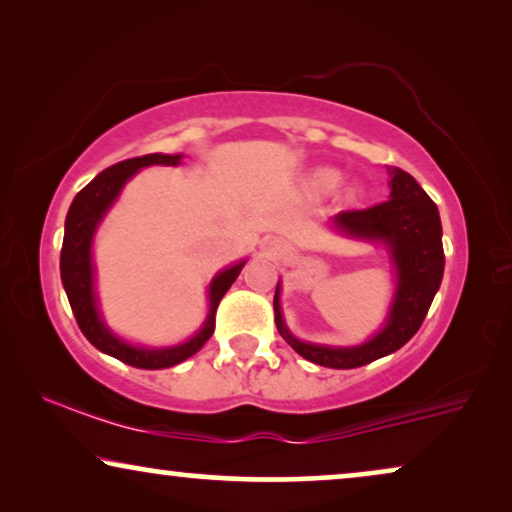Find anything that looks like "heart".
<instances>
[{"label": "heart", "instance_id": "obj_1", "mask_svg": "<svg viewBox=\"0 0 512 512\" xmlns=\"http://www.w3.org/2000/svg\"><path fill=\"white\" fill-rule=\"evenodd\" d=\"M340 181H342V174L335 170V167H317V170L312 172L310 184H312V188L317 193H333L335 188L340 186ZM354 195H356L354 191H349L347 198L352 200Z\"/></svg>", "mask_w": 512, "mask_h": 512}]
</instances>
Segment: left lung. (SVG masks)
Here are the masks:
<instances>
[{"mask_svg": "<svg viewBox=\"0 0 512 512\" xmlns=\"http://www.w3.org/2000/svg\"><path fill=\"white\" fill-rule=\"evenodd\" d=\"M389 200L368 209H349L333 219L340 233L361 237V240L382 242L389 249L396 268V293L384 328L368 342L356 347L312 345L293 338L282 319L279 307V284L275 291V324L282 338L303 356L324 368H359L401 349L419 331L422 321L440 289L445 270L443 226L438 207L415 177L401 167L389 170Z\"/></svg>", "mask_w": 512, "mask_h": 512, "instance_id": "left-lung-1", "label": "left lung"}]
</instances>
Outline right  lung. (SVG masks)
Instances as JSON below:
<instances>
[{
	"instance_id": "1",
	"label": "right lung",
	"mask_w": 512,
	"mask_h": 512,
	"mask_svg": "<svg viewBox=\"0 0 512 512\" xmlns=\"http://www.w3.org/2000/svg\"><path fill=\"white\" fill-rule=\"evenodd\" d=\"M184 156H167V153H149V156L128 158L123 163H116L107 167V170L97 174L83 191L76 193V198L69 207L67 219H65V240H62L60 251V277L62 286H65L69 305L79 324L81 333L86 335L88 342L100 352L114 356V359L128 363L132 368H144V370H160V368H172L177 363L186 361L188 356L200 352L202 345L212 338L214 333V319H216V307H219L221 298L226 296L230 284L235 282L240 270L244 268V261L233 265V268L219 272L209 284V312L205 324L191 340L181 342L177 347H135L128 342L116 338L114 333L104 326L97 310V298H95V277H93V235L97 226H100L102 216L107 214V209L114 205L118 193L123 191L125 181L132 174L149 165H179V160Z\"/></svg>"
}]
</instances>
